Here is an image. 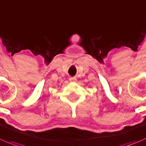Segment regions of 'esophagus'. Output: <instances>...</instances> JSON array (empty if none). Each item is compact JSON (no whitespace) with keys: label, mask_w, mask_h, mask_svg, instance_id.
<instances>
[{"label":"esophagus","mask_w":146,"mask_h":146,"mask_svg":"<svg viewBox=\"0 0 146 146\" xmlns=\"http://www.w3.org/2000/svg\"><path fill=\"white\" fill-rule=\"evenodd\" d=\"M69 80H70V81H73V82H76V81H77V78H76V77H70V78H69Z\"/></svg>","instance_id":"obj_1"}]
</instances>
